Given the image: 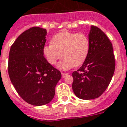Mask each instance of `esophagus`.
Listing matches in <instances>:
<instances>
[{
	"instance_id": "34e87169",
	"label": "esophagus",
	"mask_w": 127,
	"mask_h": 127,
	"mask_svg": "<svg viewBox=\"0 0 127 127\" xmlns=\"http://www.w3.org/2000/svg\"><path fill=\"white\" fill-rule=\"evenodd\" d=\"M69 73H62V77L63 78H65L66 76H68Z\"/></svg>"
}]
</instances>
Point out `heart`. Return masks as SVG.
<instances>
[{
  "label": "heart",
  "instance_id": "heart-1",
  "mask_svg": "<svg viewBox=\"0 0 127 127\" xmlns=\"http://www.w3.org/2000/svg\"><path fill=\"white\" fill-rule=\"evenodd\" d=\"M89 39L84 33L62 32L51 38V44L43 47V54L51 64L64 57L58 64L61 69H68L84 63L89 51Z\"/></svg>",
  "mask_w": 127,
  "mask_h": 127
}]
</instances>
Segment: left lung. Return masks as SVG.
I'll use <instances>...</instances> for the list:
<instances>
[{"mask_svg":"<svg viewBox=\"0 0 127 127\" xmlns=\"http://www.w3.org/2000/svg\"><path fill=\"white\" fill-rule=\"evenodd\" d=\"M89 39L87 58L82 66L72 73L73 93L82 100L100 97L109 85L116 66L113 46L106 34L92 25Z\"/></svg>","mask_w":127,"mask_h":127,"instance_id":"1","label":"left lung"}]
</instances>
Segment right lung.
<instances>
[{
    "instance_id": "right-lung-1",
    "label": "right lung",
    "mask_w": 127,
    "mask_h": 127,
    "mask_svg": "<svg viewBox=\"0 0 127 127\" xmlns=\"http://www.w3.org/2000/svg\"><path fill=\"white\" fill-rule=\"evenodd\" d=\"M47 30L33 27L25 31L11 45L8 73L18 94L27 103L41 106L54 97L61 73L44 57Z\"/></svg>"
}]
</instances>
